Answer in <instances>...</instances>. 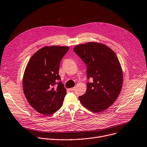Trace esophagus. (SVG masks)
Masks as SVG:
<instances>
[{
	"mask_svg": "<svg viewBox=\"0 0 147 147\" xmlns=\"http://www.w3.org/2000/svg\"><path fill=\"white\" fill-rule=\"evenodd\" d=\"M74 89H75L74 87H72V88H70V91H74Z\"/></svg>",
	"mask_w": 147,
	"mask_h": 147,
	"instance_id": "34e87169",
	"label": "esophagus"
}]
</instances>
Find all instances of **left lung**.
<instances>
[{
  "mask_svg": "<svg viewBox=\"0 0 147 147\" xmlns=\"http://www.w3.org/2000/svg\"><path fill=\"white\" fill-rule=\"evenodd\" d=\"M74 51L87 65L85 94L79 99L86 109L94 113L107 109L116 101L121 91L123 73L115 52L106 45L89 42L75 46Z\"/></svg>",
  "mask_w": 147,
  "mask_h": 147,
  "instance_id": "obj_1",
  "label": "left lung"
}]
</instances>
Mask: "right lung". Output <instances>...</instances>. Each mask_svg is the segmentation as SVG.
Segmentation results:
<instances>
[{"instance_id":"add662e5","label":"right lung","mask_w":147,"mask_h":147,"mask_svg":"<svg viewBox=\"0 0 147 147\" xmlns=\"http://www.w3.org/2000/svg\"><path fill=\"white\" fill-rule=\"evenodd\" d=\"M69 50L66 46L44 47L29 60L23 76L26 99L38 113L50 115L62 106L66 89L58 75L60 61Z\"/></svg>"}]
</instances>
